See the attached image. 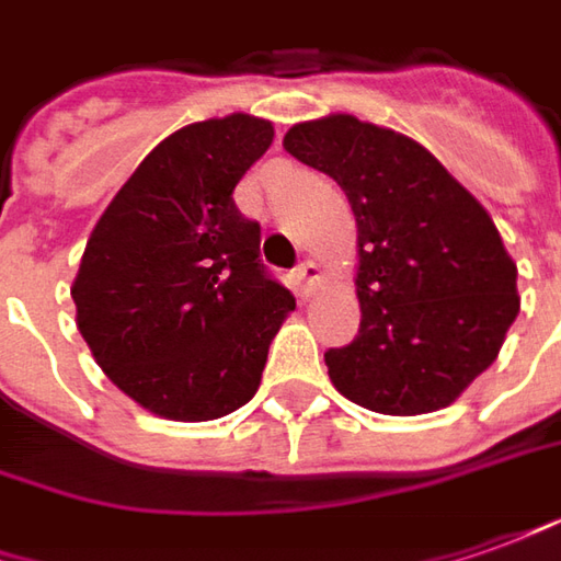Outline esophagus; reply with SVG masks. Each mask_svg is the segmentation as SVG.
Wrapping results in <instances>:
<instances>
[{"mask_svg":"<svg viewBox=\"0 0 561 561\" xmlns=\"http://www.w3.org/2000/svg\"><path fill=\"white\" fill-rule=\"evenodd\" d=\"M319 282H322V266L312 264V261H304V264L297 266V288H300V295L304 297L316 295Z\"/></svg>","mask_w":561,"mask_h":561,"instance_id":"esophagus-1","label":"esophagus"}]
</instances>
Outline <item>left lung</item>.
<instances>
[{"label": "left lung", "instance_id": "left-lung-1", "mask_svg": "<svg viewBox=\"0 0 561 561\" xmlns=\"http://www.w3.org/2000/svg\"><path fill=\"white\" fill-rule=\"evenodd\" d=\"M282 147L337 181L356 217L362 322L353 344L325 353L331 383L377 414L451 405L519 312L491 215L417 140L350 113L297 122Z\"/></svg>", "mask_w": 561, "mask_h": 561}]
</instances>
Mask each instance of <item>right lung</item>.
<instances>
[{"mask_svg": "<svg viewBox=\"0 0 561 561\" xmlns=\"http://www.w3.org/2000/svg\"><path fill=\"white\" fill-rule=\"evenodd\" d=\"M273 135L249 113L178 128L91 230L70 288L76 325L104 375L156 417L202 424L242 409L295 310L257 264L261 227L232 202Z\"/></svg>", "mask_w": 561, "mask_h": 561, "instance_id": "1", "label": "right lung"}]
</instances>
